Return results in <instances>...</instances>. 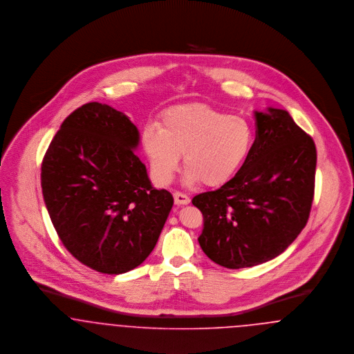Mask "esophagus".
<instances>
[{
    "instance_id": "34e87169",
    "label": "esophagus",
    "mask_w": 354,
    "mask_h": 354,
    "mask_svg": "<svg viewBox=\"0 0 354 354\" xmlns=\"http://www.w3.org/2000/svg\"><path fill=\"white\" fill-rule=\"evenodd\" d=\"M173 196H174V203L176 205H187L190 202V197L185 193H181V192H176Z\"/></svg>"
}]
</instances>
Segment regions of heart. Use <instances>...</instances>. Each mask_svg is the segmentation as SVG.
Segmentation results:
<instances>
[{
	"instance_id": "obj_1",
	"label": "heart",
	"mask_w": 354,
	"mask_h": 354,
	"mask_svg": "<svg viewBox=\"0 0 354 354\" xmlns=\"http://www.w3.org/2000/svg\"><path fill=\"white\" fill-rule=\"evenodd\" d=\"M142 144L154 176L162 184L173 180L184 154L189 183L219 186L246 161L252 147V129L241 116L205 104H189L167 109L157 128L144 129Z\"/></svg>"
}]
</instances>
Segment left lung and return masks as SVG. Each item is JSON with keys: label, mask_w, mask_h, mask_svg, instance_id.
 <instances>
[{"label": "left lung", "mask_w": 354, "mask_h": 354, "mask_svg": "<svg viewBox=\"0 0 354 354\" xmlns=\"http://www.w3.org/2000/svg\"><path fill=\"white\" fill-rule=\"evenodd\" d=\"M257 138L236 174L193 205L203 214V252L226 268L271 261L307 225L316 174L313 138L284 109L255 112Z\"/></svg>", "instance_id": "8db88e82"}]
</instances>
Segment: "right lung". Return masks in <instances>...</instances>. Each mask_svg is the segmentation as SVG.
<instances>
[{"mask_svg": "<svg viewBox=\"0 0 354 354\" xmlns=\"http://www.w3.org/2000/svg\"><path fill=\"white\" fill-rule=\"evenodd\" d=\"M138 144L123 112L93 102L64 119L42 160V193L63 246L102 274L145 261L174 202L151 185Z\"/></svg>", "mask_w": 354, "mask_h": 354, "instance_id": "add662e5", "label": "right lung"}]
</instances>
